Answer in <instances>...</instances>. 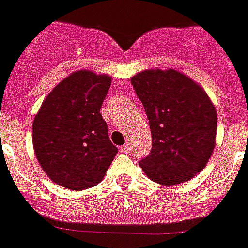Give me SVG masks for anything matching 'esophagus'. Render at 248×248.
<instances>
[{"label": "esophagus", "mask_w": 248, "mask_h": 248, "mask_svg": "<svg viewBox=\"0 0 248 248\" xmlns=\"http://www.w3.org/2000/svg\"><path fill=\"white\" fill-rule=\"evenodd\" d=\"M121 152L124 154H129L131 153V144H124L121 147Z\"/></svg>", "instance_id": "esophagus-1"}]
</instances>
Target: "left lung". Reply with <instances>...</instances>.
Wrapping results in <instances>:
<instances>
[{
	"label": "left lung",
	"mask_w": 248,
	"mask_h": 248,
	"mask_svg": "<svg viewBox=\"0 0 248 248\" xmlns=\"http://www.w3.org/2000/svg\"><path fill=\"white\" fill-rule=\"evenodd\" d=\"M144 106L152 150L140 161L152 181L171 186L203 170L217 136V111L207 93L175 69H148L131 79Z\"/></svg>",
	"instance_id": "8db88e82"
}]
</instances>
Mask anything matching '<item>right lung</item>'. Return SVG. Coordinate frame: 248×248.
<instances>
[{
    "label": "right lung",
    "mask_w": 248,
    "mask_h": 248,
    "mask_svg": "<svg viewBox=\"0 0 248 248\" xmlns=\"http://www.w3.org/2000/svg\"><path fill=\"white\" fill-rule=\"evenodd\" d=\"M111 78L78 71L46 96L33 124L34 152L45 173L57 185L94 187L117 154L100 113Z\"/></svg>",
    "instance_id": "right-lung-1"
}]
</instances>
